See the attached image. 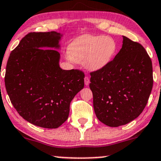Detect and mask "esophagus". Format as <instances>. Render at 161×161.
<instances>
[{"label": "esophagus", "instance_id": "34e87169", "mask_svg": "<svg viewBox=\"0 0 161 161\" xmlns=\"http://www.w3.org/2000/svg\"><path fill=\"white\" fill-rule=\"evenodd\" d=\"M84 81H85V85L86 86H89V83H90V80L88 76H86L84 78Z\"/></svg>", "mask_w": 161, "mask_h": 161}]
</instances>
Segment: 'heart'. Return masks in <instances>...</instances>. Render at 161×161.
<instances>
[{"instance_id": "1", "label": "heart", "mask_w": 161, "mask_h": 161, "mask_svg": "<svg viewBox=\"0 0 161 161\" xmlns=\"http://www.w3.org/2000/svg\"><path fill=\"white\" fill-rule=\"evenodd\" d=\"M116 50L113 38L103 35H84L75 39L69 47V58L77 63L83 61L89 70H97L106 66Z\"/></svg>"}]
</instances>
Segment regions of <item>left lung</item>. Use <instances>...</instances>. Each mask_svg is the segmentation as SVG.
Here are the masks:
<instances>
[{"label":"left lung","mask_w":161,"mask_h":161,"mask_svg":"<svg viewBox=\"0 0 161 161\" xmlns=\"http://www.w3.org/2000/svg\"><path fill=\"white\" fill-rule=\"evenodd\" d=\"M119 52L102 69L91 72L89 87L97 117L109 127L137 118L153 86V64L144 47L123 36Z\"/></svg>","instance_id":"obj_1"}]
</instances>
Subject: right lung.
<instances>
[{
  "mask_svg": "<svg viewBox=\"0 0 161 161\" xmlns=\"http://www.w3.org/2000/svg\"><path fill=\"white\" fill-rule=\"evenodd\" d=\"M60 38L55 31L28 33L6 64L11 103L24 119L44 128H57L67 119L70 103L84 87V72L59 67L60 54L52 47Z\"/></svg>",
  "mask_w": 161,
  "mask_h": 161,
  "instance_id": "obj_1",
  "label": "right lung"
}]
</instances>
